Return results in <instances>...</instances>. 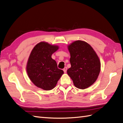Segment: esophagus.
<instances>
[{
  "instance_id": "esophagus-1",
  "label": "esophagus",
  "mask_w": 123,
  "mask_h": 123,
  "mask_svg": "<svg viewBox=\"0 0 123 123\" xmlns=\"http://www.w3.org/2000/svg\"><path fill=\"white\" fill-rule=\"evenodd\" d=\"M67 70V68L66 67H65L64 69H63V71H64V73H66Z\"/></svg>"
}]
</instances>
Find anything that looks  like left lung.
Returning <instances> with one entry per match:
<instances>
[{"instance_id": "obj_1", "label": "left lung", "mask_w": 123, "mask_h": 123, "mask_svg": "<svg viewBox=\"0 0 123 123\" xmlns=\"http://www.w3.org/2000/svg\"><path fill=\"white\" fill-rule=\"evenodd\" d=\"M71 67L67 73L75 86L80 89L90 87L97 80L100 70L98 56L90 44L76 40L68 46Z\"/></svg>"}]
</instances>
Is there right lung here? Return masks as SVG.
Wrapping results in <instances>:
<instances>
[{"label":"right lung","mask_w":123,"mask_h":123,"mask_svg":"<svg viewBox=\"0 0 123 123\" xmlns=\"http://www.w3.org/2000/svg\"><path fill=\"white\" fill-rule=\"evenodd\" d=\"M58 48L57 46L40 42L34 47L29 56L26 68L28 76L36 86L43 90L53 89L64 74L51 57Z\"/></svg>","instance_id":"obj_1"}]
</instances>
